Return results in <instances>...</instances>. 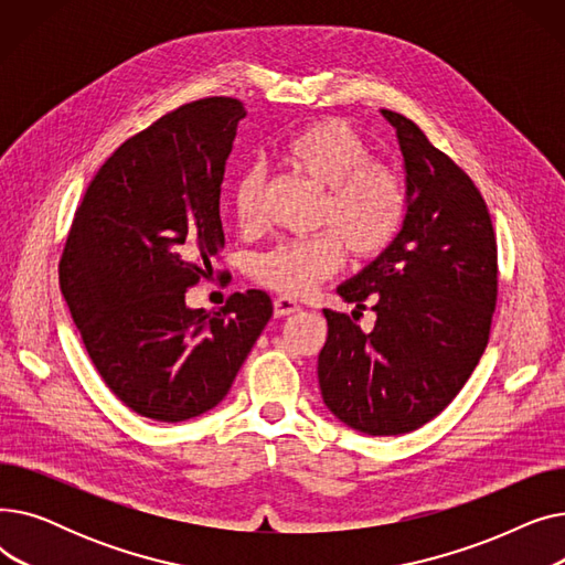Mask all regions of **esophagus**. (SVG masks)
Returning <instances> with one entry per match:
<instances>
[{"label":"esophagus","mask_w":565,"mask_h":565,"mask_svg":"<svg viewBox=\"0 0 565 565\" xmlns=\"http://www.w3.org/2000/svg\"><path fill=\"white\" fill-rule=\"evenodd\" d=\"M300 311V305L290 300V298H284V295H279V298H275V316L277 318H284V316H290V313H298Z\"/></svg>","instance_id":"esophagus-1"}]
</instances>
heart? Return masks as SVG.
I'll list each match as a JSON object with an SVG mask.
<instances>
[{
  "label": "heart",
  "mask_w": 565,
  "mask_h": 565,
  "mask_svg": "<svg viewBox=\"0 0 565 565\" xmlns=\"http://www.w3.org/2000/svg\"><path fill=\"white\" fill-rule=\"evenodd\" d=\"M284 167L322 190L318 224L322 231L305 241H281L252 260L258 284L284 295H302L330 277L343 260V247L358 258L387 252L407 217V190L398 171L371 162L364 139L345 121L328 118L295 132L279 146ZM265 173L245 171L233 188V215L241 228L258 220Z\"/></svg>",
  "instance_id": "obj_1"
}]
</instances>
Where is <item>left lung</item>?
<instances>
[{
    "instance_id": "1",
    "label": "left lung",
    "mask_w": 565,
    "mask_h": 565,
    "mask_svg": "<svg viewBox=\"0 0 565 565\" xmlns=\"http://www.w3.org/2000/svg\"><path fill=\"white\" fill-rule=\"evenodd\" d=\"M382 116L403 151L407 217L394 245L337 288L358 309L373 302V332L322 311L318 382L345 426L403 435L435 419L481 360L497 305V241L471 178L409 118Z\"/></svg>"
}]
</instances>
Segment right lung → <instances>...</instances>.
<instances>
[{"mask_svg": "<svg viewBox=\"0 0 565 565\" xmlns=\"http://www.w3.org/2000/svg\"><path fill=\"white\" fill-rule=\"evenodd\" d=\"M241 100L178 107L124 141L88 183L58 260V286L111 394L146 419L213 409L273 316L263 290L207 316L185 292L224 247L220 194Z\"/></svg>", "mask_w": 565, "mask_h": 565, "instance_id": "obj_1", "label": "right lung"}]
</instances>
